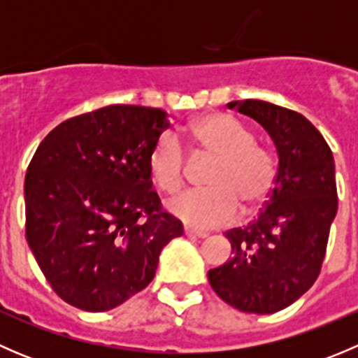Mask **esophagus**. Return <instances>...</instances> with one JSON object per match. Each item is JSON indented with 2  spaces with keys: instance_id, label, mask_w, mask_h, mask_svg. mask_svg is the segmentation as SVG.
<instances>
[{
  "instance_id": "obj_1",
  "label": "esophagus",
  "mask_w": 358,
  "mask_h": 358,
  "mask_svg": "<svg viewBox=\"0 0 358 358\" xmlns=\"http://www.w3.org/2000/svg\"><path fill=\"white\" fill-rule=\"evenodd\" d=\"M183 234H185L187 237H196V239H206V237H208V234L206 232H197V230H190V229L183 230Z\"/></svg>"
}]
</instances>
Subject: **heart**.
Wrapping results in <instances>:
<instances>
[{"label": "heart", "mask_w": 358, "mask_h": 358, "mask_svg": "<svg viewBox=\"0 0 358 358\" xmlns=\"http://www.w3.org/2000/svg\"><path fill=\"white\" fill-rule=\"evenodd\" d=\"M190 142L199 152L218 157L209 175L208 190H190L168 201V211L187 227L208 230L232 223L239 215L258 209L275 182V161L255 143V136L237 119L211 114L194 122ZM149 175L161 192L173 194L185 182V154L180 142L164 133L147 159Z\"/></svg>", "instance_id": "b5f03b06"}]
</instances>
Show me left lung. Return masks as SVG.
<instances>
[{
	"instance_id": "1",
	"label": "left lung",
	"mask_w": 358,
	"mask_h": 358,
	"mask_svg": "<svg viewBox=\"0 0 358 358\" xmlns=\"http://www.w3.org/2000/svg\"><path fill=\"white\" fill-rule=\"evenodd\" d=\"M258 122L277 150V175L265 209L225 234L232 258L211 268L216 294L248 313H273L319 277L338 211L334 157L319 129L298 112L263 100L227 103Z\"/></svg>"
}]
</instances>
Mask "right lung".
I'll list each match as a JSON object with an SVG mask.
<instances>
[{
  "label": "right lung",
  "mask_w": 358,
  "mask_h": 358,
  "mask_svg": "<svg viewBox=\"0 0 358 358\" xmlns=\"http://www.w3.org/2000/svg\"><path fill=\"white\" fill-rule=\"evenodd\" d=\"M168 128L161 109L110 106L60 122L39 143L25 175V237L69 305H122L149 286L162 248L183 234L161 211L147 166Z\"/></svg>",
  "instance_id": "right-lung-1"
}]
</instances>
